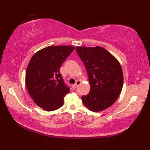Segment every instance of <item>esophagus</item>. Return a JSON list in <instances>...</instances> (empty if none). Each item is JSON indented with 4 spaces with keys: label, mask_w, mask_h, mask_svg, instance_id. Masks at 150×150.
I'll return each instance as SVG.
<instances>
[{
    "label": "esophagus",
    "mask_w": 150,
    "mask_h": 150,
    "mask_svg": "<svg viewBox=\"0 0 150 150\" xmlns=\"http://www.w3.org/2000/svg\"><path fill=\"white\" fill-rule=\"evenodd\" d=\"M81 82L80 81H77V82H76V83L75 84H73V86H72V88H73V89H75L76 88H77L78 86L79 85V84H81Z\"/></svg>",
    "instance_id": "1"
}]
</instances>
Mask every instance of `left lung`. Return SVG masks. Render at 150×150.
<instances>
[{"mask_svg":"<svg viewBox=\"0 0 150 150\" xmlns=\"http://www.w3.org/2000/svg\"><path fill=\"white\" fill-rule=\"evenodd\" d=\"M76 50L87 70L90 91L82 97L88 110L98 112L115 103L123 86L122 67L112 54L100 46H77Z\"/></svg>","mask_w":150,"mask_h":150,"instance_id":"obj_1","label":"left lung"}]
</instances>
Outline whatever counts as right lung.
<instances>
[{"instance_id":"right-lung-1","label":"right lung","mask_w":150,"mask_h":150,"mask_svg":"<svg viewBox=\"0 0 150 150\" xmlns=\"http://www.w3.org/2000/svg\"><path fill=\"white\" fill-rule=\"evenodd\" d=\"M75 49L71 46H52L31 57L26 73L28 93L38 106L47 111L59 109L70 90L64 82L60 68Z\"/></svg>"}]
</instances>
